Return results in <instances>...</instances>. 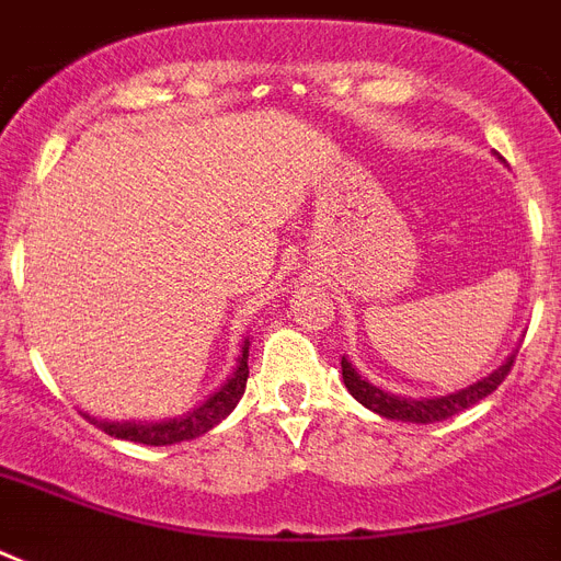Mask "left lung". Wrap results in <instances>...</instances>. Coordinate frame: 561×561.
<instances>
[{"label": "left lung", "instance_id": "8db88e82", "mask_svg": "<svg viewBox=\"0 0 561 561\" xmlns=\"http://www.w3.org/2000/svg\"><path fill=\"white\" fill-rule=\"evenodd\" d=\"M501 160V157H497ZM515 352L501 364L497 369L480 378V381L469 383V387H460V390L445 392V396H422V399H413V396H396V392H387L381 387H375L373 381H367L358 369L352 367V360L343 355V383L346 390L355 396V401H360L364 408L378 413L383 419H396V422H416V425H431V422H443V419L460 413V410H469L471 404H478L480 399H486L497 390V383L504 381L510 367H513Z\"/></svg>", "mask_w": 561, "mask_h": 561}]
</instances>
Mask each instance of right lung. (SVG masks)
<instances>
[{"label":"right lung","mask_w":561,"mask_h":561,"mask_svg":"<svg viewBox=\"0 0 561 561\" xmlns=\"http://www.w3.org/2000/svg\"><path fill=\"white\" fill-rule=\"evenodd\" d=\"M247 358H250V334L241 341V352H238L236 367L227 375V381L220 383L218 390L209 392L197 408L186 410L183 416H169V419H122V422H110V419H95L90 413L83 416L90 419L92 425L101 427L104 434L116 436V439H127V443H142V445H174V443H188L197 439L206 431L224 422V419L236 410V404L244 396L247 387Z\"/></svg>","instance_id":"right-lung-1"}]
</instances>
